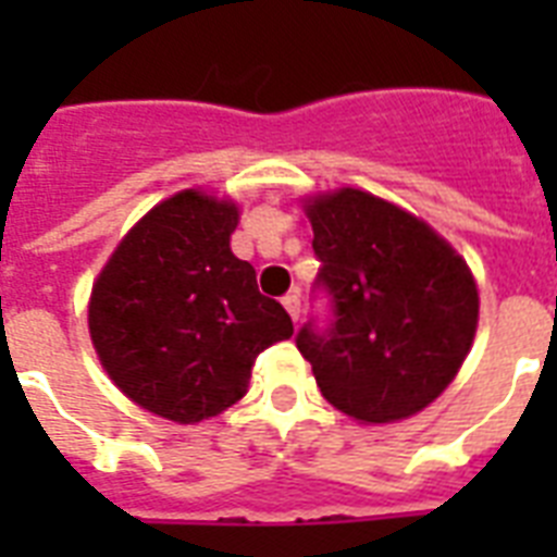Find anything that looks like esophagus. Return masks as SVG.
<instances>
[{
    "mask_svg": "<svg viewBox=\"0 0 557 557\" xmlns=\"http://www.w3.org/2000/svg\"><path fill=\"white\" fill-rule=\"evenodd\" d=\"M283 306H286L288 318H292V321L297 323V318H300V297H297V295H286V297H283Z\"/></svg>",
    "mask_w": 557,
    "mask_h": 557,
    "instance_id": "1",
    "label": "esophagus"
}]
</instances>
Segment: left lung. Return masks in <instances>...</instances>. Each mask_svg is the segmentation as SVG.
<instances>
[{"label":"left lung","mask_w":557,"mask_h":557,"mask_svg":"<svg viewBox=\"0 0 557 557\" xmlns=\"http://www.w3.org/2000/svg\"><path fill=\"white\" fill-rule=\"evenodd\" d=\"M335 326L297 335L323 398L361 424L410 419L471 352L480 292L462 253L424 219L361 187L304 196Z\"/></svg>","instance_id":"8db88e82"}]
</instances>
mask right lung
<instances>
[{
  "instance_id": "1",
  "label": "right lung",
  "mask_w": 557,
  "mask_h": 557,
  "mask_svg": "<svg viewBox=\"0 0 557 557\" xmlns=\"http://www.w3.org/2000/svg\"><path fill=\"white\" fill-rule=\"evenodd\" d=\"M239 205L201 187L147 210L91 283L89 338L121 393L176 424L219 416L248 393L253 358L292 338L231 251Z\"/></svg>"
}]
</instances>
